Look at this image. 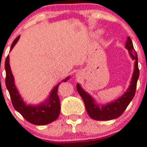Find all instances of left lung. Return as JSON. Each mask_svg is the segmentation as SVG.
I'll use <instances>...</instances> for the list:
<instances>
[{
  "instance_id": "8db88e82",
  "label": "left lung",
  "mask_w": 147,
  "mask_h": 147,
  "mask_svg": "<svg viewBox=\"0 0 147 147\" xmlns=\"http://www.w3.org/2000/svg\"><path fill=\"white\" fill-rule=\"evenodd\" d=\"M125 47L129 50V53L131 58L135 60V64H134V74H133L132 79H131V84H130L128 90L120 98L112 103L105 105V106L102 105L101 107H100V106L94 103V100L93 98H92L91 96L89 95L85 91H84L81 88L80 85H79L78 84H77L78 92L82 98L84 105H85L86 110H87L89 116L92 119L106 121V120H111L119 117L122 115L129 104L132 100L133 97L135 95L137 80L139 76V67H138L137 53L134 50L132 41L130 39L129 37L127 38Z\"/></svg>"
}]
</instances>
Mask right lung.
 Listing matches in <instances>:
<instances>
[{
	"mask_svg": "<svg viewBox=\"0 0 147 147\" xmlns=\"http://www.w3.org/2000/svg\"><path fill=\"white\" fill-rule=\"evenodd\" d=\"M20 38V35L17 37L13 42L10 47V50ZM5 85L9 92L13 107L19 112L24 119L31 124L35 125H45L50 124L57 119L60 112V98L57 94L59 84L52 91L50 97L47 101L38 106L26 105L20 97L14 84V78L11 72L9 64V55L7 56L5 62ZM69 78L64 80L66 82Z\"/></svg>",
	"mask_w": 147,
	"mask_h": 147,
	"instance_id": "1",
	"label": "right lung"
}]
</instances>
